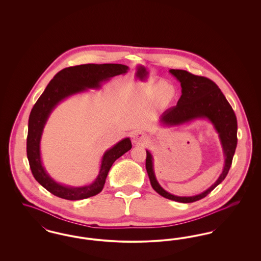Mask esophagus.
Segmentation results:
<instances>
[{"label":"esophagus","mask_w":261,"mask_h":261,"mask_svg":"<svg viewBox=\"0 0 261 261\" xmlns=\"http://www.w3.org/2000/svg\"><path fill=\"white\" fill-rule=\"evenodd\" d=\"M132 140L136 145H145L148 142V138L143 133L140 131H137L133 135H132Z\"/></svg>","instance_id":"obj_1"}]
</instances>
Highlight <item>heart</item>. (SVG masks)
<instances>
[{"label": "heart", "mask_w": 261, "mask_h": 261, "mask_svg": "<svg viewBox=\"0 0 261 261\" xmlns=\"http://www.w3.org/2000/svg\"><path fill=\"white\" fill-rule=\"evenodd\" d=\"M162 88L161 86H158V87L152 88V89H149V91H148V95H149V97H156L158 95H160L161 93H162ZM174 97V92L173 94H172V96H171V98L170 99H173Z\"/></svg>", "instance_id": "heart-1"}]
</instances>
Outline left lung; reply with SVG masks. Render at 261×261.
Masks as SVG:
<instances>
[{"label":"left lung","instance_id":"obj_1","mask_svg":"<svg viewBox=\"0 0 261 261\" xmlns=\"http://www.w3.org/2000/svg\"><path fill=\"white\" fill-rule=\"evenodd\" d=\"M169 72L180 81L182 95L177 106L163 112L160 122L164 126H175L190 122L197 118H207L219 134L225 164L216 182L201 194L192 197H179L166 192L159 184L152 164V155L147 150L146 169L152 189L163 198L189 203L206 197L227 176L237 148V117L232 107L218 86L206 77L192 74L182 69H170Z\"/></svg>","mask_w":261,"mask_h":261}]
</instances>
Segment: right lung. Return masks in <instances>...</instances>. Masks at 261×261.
Returning a JSON list of instances; mask_svg holds the SVG:
<instances>
[{
	"mask_svg": "<svg viewBox=\"0 0 261 261\" xmlns=\"http://www.w3.org/2000/svg\"><path fill=\"white\" fill-rule=\"evenodd\" d=\"M127 70L128 66L117 63H88L66 67L54 76L34 105L28 120L27 159L36 181L53 195L68 200L87 199L98 195L103 188L113 162L132 148L130 139L125 138L112 149H108L101 159L98 177L92 184L84 187L64 186L57 183L45 170L40 152V141L44 126L50 112L59 102L88 89H98L102 82L110 80L113 76L124 74Z\"/></svg>",
	"mask_w": 261,
	"mask_h": 261,
	"instance_id": "obj_1",
	"label": "right lung"
}]
</instances>
